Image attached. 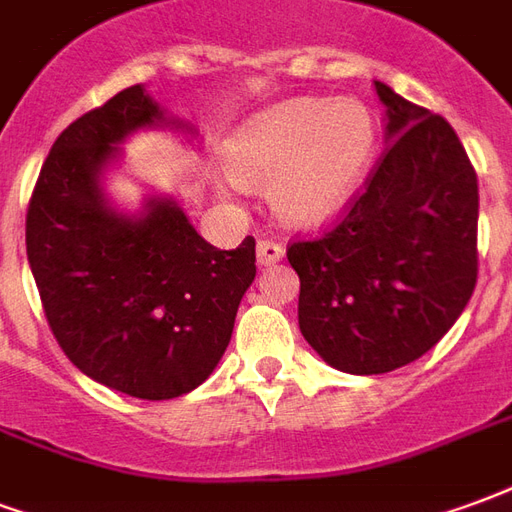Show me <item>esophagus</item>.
<instances>
[{
	"label": "esophagus",
	"instance_id": "34e87169",
	"mask_svg": "<svg viewBox=\"0 0 512 512\" xmlns=\"http://www.w3.org/2000/svg\"><path fill=\"white\" fill-rule=\"evenodd\" d=\"M256 256H259V264H275V261L283 259V245L275 240H259L256 245Z\"/></svg>",
	"mask_w": 512,
	"mask_h": 512
}]
</instances>
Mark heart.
<instances>
[{
  "instance_id": "obj_1",
  "label": "heart",
  "mask_w": 512,
  "mask_h": 512,
  "mask_svg": "<svg viewBox=\"0 0 512 512\" xmlns=\"http://www.w3.org/2000/svg\"><path fill=\"white\" fill-rule=\"evenodd\" d=\"M376 119L360 100L297 98L251 119L229 144L231 177L267 190L292 226L338 218L376 155Z\"/></svg>"
}]
</instances>
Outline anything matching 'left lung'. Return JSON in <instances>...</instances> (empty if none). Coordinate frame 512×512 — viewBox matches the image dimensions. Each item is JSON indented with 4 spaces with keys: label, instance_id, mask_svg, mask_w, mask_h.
<instances>
[{
    "label": "left lung",
    "instance_id": "1",
    "mask_svg": "<svg viewBox=\"0 0 512 512\" xmlns=\"http://www.w3.org/2000/svg\"><path fill=\"white\" fill-rule=\"evenodd\" d=\"M387 147L363 190L316 237L289 242L305 341L346 374L414 363L477 283V174L450 122L376 81Z\"/></svg>",
    "mask_w": 512,
    "mask_h": 512
}]
</instances>
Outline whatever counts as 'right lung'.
<instances>
[{"instance_id":"right-lung-1","label":"right lung","mask_w":512,"mask_h":512,"mask_svg":"<svg viewBox=\"0 0 512 512\" xmlns=\"http://www.w3.org/2000/svg\"><path fill=\"white\" fill-rule=\"evenodd\" d=\"M163 119L141 84L70 122L26 210V256L48 327L78 371L166 401L196 390L226 352L256 278V240L218 251L174 201L144 218L108 210L98 174L130 130Z\"/></svg>"}]
</instances>
